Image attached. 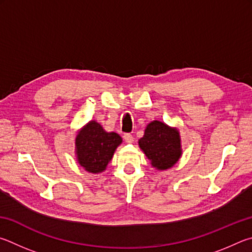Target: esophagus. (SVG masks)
<instances>
[{
	"label": "esophagus",
	"instance_id": "esophagus-1",
	"mask_svg": "<svg viewBox=\"0 0 252 252\" xmlns=\"http://www.w3.org/2000/svg\"><path fill=\"white\" fill-rule=\"evenodd\" d=\"M124 139H125V142L127 144L134 143V137L130 134H125V135H124Z\"/></svg>",
	"mask_w": 252,
	"mask_h": 252
}]
</instances>
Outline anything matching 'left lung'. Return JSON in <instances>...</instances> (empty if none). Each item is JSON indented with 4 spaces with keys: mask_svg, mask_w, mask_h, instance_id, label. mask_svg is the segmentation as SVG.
Segmentation results:
<instances>
[{
    "mask_svg": "<svg viewBox=\"0 0 252 252\" xmlns=\"http://www.w3.org/2000/svg\"><path fill=\"white\" fill-rule=\"evenodd\" d=\"M139 148L157 170L174 167L183 155L182 138L177 127H170L160 121H153L138 140Z\"/></svg>",
    "mask_w": 252,
    "mask_h": 252,
    "instance_id": "8db88e82",
    "label": "left lung"
}]
</instances>
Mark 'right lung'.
<instances>
[{
	"label": "right lung",
	"mask_w": 252,
	"mask_h": 252,
	"mask_svg": "<svg viewBox=\"0 0 252 252\" xmlns=\"http://www.w3.org/2000/svg\"><path fill=\"white\" fill-rule=\"evenodd\" d=\"M123 139L114 131H106L96 121L88 122L77 131L75 155L78 164L92 174L103 173Z\"/></svg>",
	"instance_id": "add662e5"
}]
</instances>
